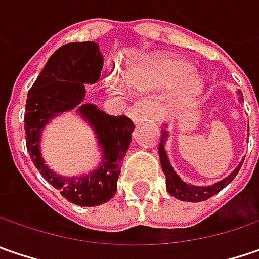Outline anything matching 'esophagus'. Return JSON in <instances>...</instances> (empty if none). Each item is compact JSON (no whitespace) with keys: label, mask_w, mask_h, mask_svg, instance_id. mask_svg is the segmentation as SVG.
I'll list each match as a JSON object with an SVG mask.
<instances>
[{"label":"esophagus","mask_w":259,"mask_h":259,"mask_svg":"<svg viewBox=\"0 0 259 259\" xmlns=\"http://www.w3.org/2000/svg\"><path fill=\"white\" fill-rule=\"evenodd\" d=\"M152 111H154V102L149 98H142L133 104V107L130 108L129 115L133 121H139L146 117H152L154 115Z\"/></svg>","instance_id":"esophagus-1"}]
</instances>
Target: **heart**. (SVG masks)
I'll use <instances>...</instances> for the list:
<instances>
[{"label": "heart", "mask_w": 259, "mask_h": 259, "mask_svg": "<svg viewBox=\"0 0 259 259\" xmlns=\"http://www.w3.org/2000/svg\"><path fill=\"white\" fill-rule=\"evenodd\" d=\"M192 64L179 58L161 60L146 73L130 76V82L136 86H173L182 83L179 97H193L202 89V80L192 74Z\"/></svg>", "instance_id": "b5f03b06"}]
</instances>
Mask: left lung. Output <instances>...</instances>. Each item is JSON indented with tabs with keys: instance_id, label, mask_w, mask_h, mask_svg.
<instances>
[{
	"instance_id": "left-lung-1",
	"label": "left lung",
	"mask_w": 259,
	"mask_h": 259,
	"mask_svg": "<svg viewBox=\"0 0 259 259\" xmlns=\"http://www.w3.org/2000/svg\"><path fill=\"white\" fill-rule=\"evenodd\" d=\"M167 132L162 133V136L165 138ZM164 138H162V142H164ZM158 152H160V160H161V167H162V171L165 175V186H167V190L171 196H175L180 201H189V202H201V201H205L208 198L214 196L215 193H219L221 189H224L233 179L236 177V175L239 173L240 167H242V162L236 167L233 170V173L227 176L226 179L220 180L219 183L212 185V186H192V185H188L185 183L179 176L176 175L175 170L171 168L170 165V161L167 158V154L164 151V145L160 144V148H158Z\"/></svg>"
}]
</instances>
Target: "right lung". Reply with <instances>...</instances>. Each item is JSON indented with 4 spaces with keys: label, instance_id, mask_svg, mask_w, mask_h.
Returning <instances> with one entry per match:
<instances>
[{
    "label": "right lung",
    "instance_id": "right-lung-1",
    "mask_svg": "<svg viewBox=\"0 0 259 259\" xmlns=\"http://www.w3.org/2000/svg\"><path fill=\"white\" fill-rule=\"evenodd\" d=\"M104 58L95 42L63 45L50 57L26 99V146L42 177L60 190L69 202L82 206L101 205L115 195L133 121L126 115H108L92 104L79 107V113L97 132L104 151L102 164L88 176L60 177L40 158L39 138L44 126L58 113L77 107L84 97V83H95L101 76Z\"/></svg>",
    "mask_w": 259,
    "mask_h": 259
}]
</instances>
